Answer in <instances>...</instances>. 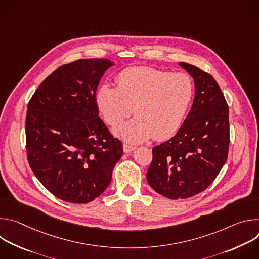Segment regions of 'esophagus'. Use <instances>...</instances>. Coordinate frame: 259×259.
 Listing matches in <instances>:
<instances>
[{"label":"esophagus","instance_id":"1","mask_svg":"<svg viewBox=\"0 0 259 259\" xmlns=\"http://www.w3.org/2000/svg\"><path fill=\"white\" fill-rule=\"evenodd\" d=\"M135 149H136V147L133 146V145H129V144H127V143H124V144H123V151H124V153H131V152H133Z\"/></svg>","mask_w":259,"mask_h":259}]
</instances>
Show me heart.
I'll return each instance as SVG.
<instances>
[{
  "label": "heart",
  "mask_w": 259,
  "mask_h": 259,
  "mask_svg": "<svg viewBox=\"0 0 259 259\" xmlns=\"http://www.w3.org/2000/svg\"><path fill=\"white\" fill-rule=\"evenodd\" d=\"M117 87L103 84L95 93V103L103 121L116 126L130 114L132 120L118 126L114 133L130 143L154 135L163 140L173 136L186 119L195 95V84L186 72L133 66L116 78Z\"/></svg>",
  "instance_id": "1"
}]
</instances>
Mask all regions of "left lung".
Listing matches in <instances>:
<instances>
[{"mask_svg":"<svg viewBox=\"0 0 259 259\" xmlns=\"http://www.w3.org/2000/svg\"><path fill=\"white\" fill-rule=\"evenodd\" d=\"M195 83V98L177 133L153 147L146 179L153 190L187 199L206 190L224 167L229 152V105L214 78L199 67L178 63Z\"/></svg>","mask_w":259,"mask_h":259,"instance_id":"obj_1","label":"left lung"}]
</instances>
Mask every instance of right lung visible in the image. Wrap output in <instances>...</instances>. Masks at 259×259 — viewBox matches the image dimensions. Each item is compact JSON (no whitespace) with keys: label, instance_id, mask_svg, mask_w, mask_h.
<instances>
[{"label":"right lung","instance_id":"add662e5","mask_svg":"<svg viewBox=\"0 0 259 259\" xmlns=\"http://www.w3.org/2000/svg\"><path fill=\"white\" fill-rule=\"evenodd\" d=\"M109 59H79L53 71L33 93L25 120L29 166L56 198L85 204L109 186L123 144L95 103Z\"/></svg>","mask_w":259,"mask_h":259}]
</instances>
